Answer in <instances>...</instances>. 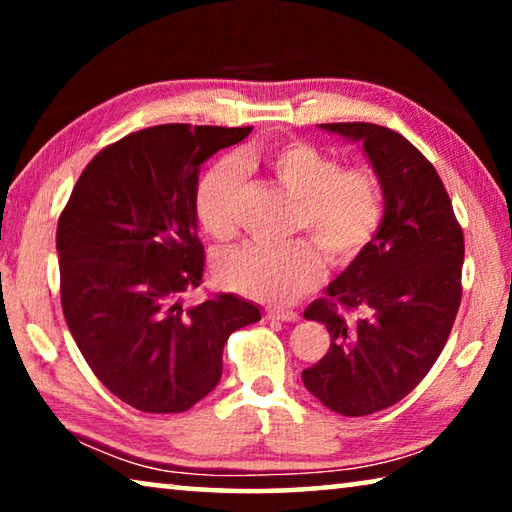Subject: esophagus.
Returning <instances> with one entry per match:
<instances>
[{
	"mask_svg": "<svg viewBox=\"0 0 512 512\" xmlns=\"http://www.w3.org/2000/svg\"><path fill=\"white\" fill-rule=\"evenodd\" d=\"M264 318L271 320V323H296L300 316L296 311H266Z\"/></svg>",
	"mask_w": 512,
	"mask_h": 512,
	"instance_id": "obj_1",
	"label": "esophagus"
}]
</instances>
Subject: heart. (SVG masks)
Masks as SVG:
<instances>
[{
  "label": "heart",
  "mask_w": 512,
  "mask_h": 512,
  "mask_svg": "<svg viewBox=\"0 0 512 512\" xmlns=\"http://www.w3.org/2000/svg\"><path fill=\"white\" fill-rule=\"evenodd\" d=\"M259 160L280 187L298 198L293 230L309 232L334 266H348L384 225L386 201L379 173L370 164H348L307 140L277 142ZM246 169L235 158L219 160L196 187L194 212L207 235L228 241L237 235ZM219 280L241 296L287 305L314 291L325 275L320 250L307 239L284 248L241 246L216 264Z\"/></svg>",
  "instance_id": "heart-1"
}]
</instances>
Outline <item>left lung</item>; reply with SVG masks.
Segmentation results:
<instances>
[{
  "instance_id": "left-lung-1",
  "label": "left lung",
  "mask_w": 512,
  "mask_h": 512,
  "mask_svg": "<svg viewBox=\"0 0 512 512\" xmlns=\"http://www.w3.org/2000/svg\"><path fill=\"white\" fill-rule=\"evenodd\" d=\"M320 128L359 140L384 185L379 235L305 309L332 343L302 381L327 409L359 418L409 395L443 352L461 305L465 241L438 171L404 135L366 121Z\"/></svg>"
}]
</instances>
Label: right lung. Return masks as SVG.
<instances>
[{
	"label": "right lung",
	"mask_w": 512,
	"mask_h": 512,
	"mask_svg": "<svg viewBox=\"0 0 512 512\" xmlns=\"http://www.w3.org/2000/svg\"><path fill=\"white\" fill-rule=\"evenodd\" d=\"M253 126L162 124L108 144L76 180L56 230L60 305L94 375L144 413H183L219 384L228 336L262 314L203 284L198 171Z\"/></svg>",
	"instance_id": "1"
}]
</instances>
